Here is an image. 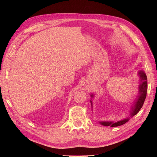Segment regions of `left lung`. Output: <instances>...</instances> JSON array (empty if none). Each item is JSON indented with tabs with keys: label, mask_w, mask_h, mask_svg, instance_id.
I'll list each match as a JSON object with an SVG mask.
<instances>
[{
	"label": "left lung",
	"mask_w": 157,
	"mask_h": 157,
	"mask_svg": "<svg viewBox=\"0 0 157 157\" xmlns=\"http://www.w3.org/2000/svg\"><path fill=\"white\" fill-rule=\"evenodd\" d=\"M138 74L140 78V83L139 86V95H137V97L136 98V100L134 101L133 106L131 107V111H130V117H134L136 115L139 111L141 109V108L143 105V104L144 102L145 98L146 97L147 94V76L146 74L143 71H140L138 72ZM92 97H94V95H91ZM92 107V102L90 101ZM130 118V117H129ZM129 118H126L123 119V120H120L117 122H113V121H100V123L101 125L104 126L108 127L110 126L111 127H118L125 124L129 120Z\"/></svg>",
	"instance_id": "obj_1"
}]
</instances>
